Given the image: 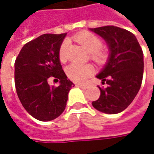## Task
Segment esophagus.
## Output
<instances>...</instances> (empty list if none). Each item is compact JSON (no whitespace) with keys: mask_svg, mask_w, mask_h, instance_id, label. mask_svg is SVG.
I'll return each mask as SVG.
<instances>
[{"mask_svg":"<svg viewBox=\"0 0 154 154\" xmlns=\"http://www.w3.org/2000/svg\"><path fill=\"white\" fill-rule=\"evenodd\" d=\"M76 86L78 88H86V85H81V84H77Z\"/></svg>","mask_w":154,"mask_h":154,"instance_id":"34e87169","label":"esophagus"}]
</instances>
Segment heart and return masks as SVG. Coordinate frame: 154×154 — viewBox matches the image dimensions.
<instances>
[{
  "label": "heart",
  "mask_w": 154,
  "mask_h": 154,
  "mask_svg": "<svg viewBox=\"0 0 154 154\" xmlns=\"http://www.w3.org/2000/svg\"><path fill=\"white\" fill-rule=\"evenodd\" d=\"M75 40L78 43L91 54V58L97 62H101L105 59V54L103 51L100 50L102 47V41L99 38L97 35L88 33V32H82L80 34L75 35ZM67 49H68V42L65 41L62 42L59 50V57L61 61H66L67 59ZM67 77L71 80L76 82H83L87 77L91 76L94 72V67L88 64V65H78V64H71L66 67Z\"/></svg>",
  "instance_id": "heart-1"
}]
</instances>
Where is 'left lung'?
I'll list each match as a JSON object with an SVG mask.
<instances>
[{"label":"left lung","mask_w":154,"mask_h":154,"mask_svg":"<svg viewBox=\"0 0 154 154\" xmlns=\"http://www.w3.org/2000/svg\"><path fill=\"white\" fill-rule=\"evenodd\" d=\"M108 45V60L96 76L105 87L93 101L94 108L107 114L119 113L127 108L138 93L143 77V53L138 41L129 30L113 25L90 29Z\"/></svg>","instance_id":"1"}]
</instances>
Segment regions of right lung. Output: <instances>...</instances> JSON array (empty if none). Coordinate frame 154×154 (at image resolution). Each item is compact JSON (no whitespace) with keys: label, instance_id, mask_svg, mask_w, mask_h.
Wrapping results in <instances>:
<instances>
[{"label":"right lung","instance_id":"add662e5","mask_svg":"<svg viewBox=\"0 0 154 154\" xmlns=\"http://www.w3.org/2000/svg\"><path fill=\"white\" fill-rule=\"evenodd\" d=\"M64 34H43L22 48L14 64L17 94L24 109L35 119H55L66 109L68 93L74 83L62 70L59 50ZM60 82L57 87L49 78Z\"/></svg>","mask_w":154,"mask_h":154}]
</instances>
